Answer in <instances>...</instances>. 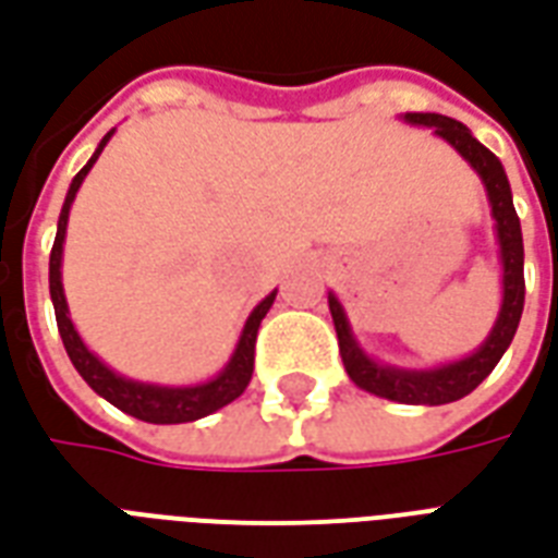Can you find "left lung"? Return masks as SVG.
Segmentation results:
<instances>
[{"label": "left lung", "mask_w": 558, "mask_h": 558, "mask_svg": "<svg viewBox=\"0 0 558 558\" xmlns=\"http://www.w3.org/2000/svg\"><path fill=\"white\" fill-rule=\"evenodd\" d=\"M405 121L435 126L437 135H444L485 180L490 213H494V221H497L499 257H502V307H499L497 325H494L485 345L476 354L464 357V361L449 363V366H440V369H432V373H408V369H393V366H381V363L369 361L357 349V342L349 331V322H345L340 301L328 295V307H331L345 373L357 387L375 396H384V399H393V402H405V405H447V402H456L461 396L473 393L478 384L488 378L490 369L497 366L502 352L509 349V342L514 340V331H518V322H521L523 313V295H526L521 218H518L514 204H511V189L502 165L485 144H478L470 135L464 123L452 121L447 114H432V111L405 114Z\"/></svg>", "instance_id": "obj_1"}]
</instances>
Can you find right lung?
<instances>
[{
	"mask_svg": "<svg viewBox=\"0 0 558 558\" xmlns=\"http://www.w3.org/2000/svg\"><path fill=\"white\" fill-rule=\"evenodd\" d=\"M111 138V132L100 142L97 153L90 156V162L82 168L80 174L73 177L70 183L68 201L61 206L59 216V233H56V242H52V254H49V295H52V307H56V322H59V333L64 349H68L70 361L76 366V373L88 381V387L94 393H100L106 402H111L114 408H121L123 414L135 416V420H144V423H159V426H168V423H192V420H201V416L213 414L218 408L230 405L233 399L245 393L247 381L254 375V349H257V331L259 322L271 307L275 301V292L259 301L254 313L247 316L245 331H242V340L236 345V354L230 357V363L225 366V373L213 378V381L197 384V387H153V384H138L130 381V378H121L114 375L109 366H102L94 354L85 349V342L80 340V333L73 331V322L68 316V301H64V290H61V245H64V230H68V216L70 204L80 192L82 180L90 171V165L97 162V156L102 153L106 142Z\"/></svg>",
	"mask_w": 558,
	"mask_h": 558,
	"instance_id": "1",
	"label": "right lung"
}]
</instances>
